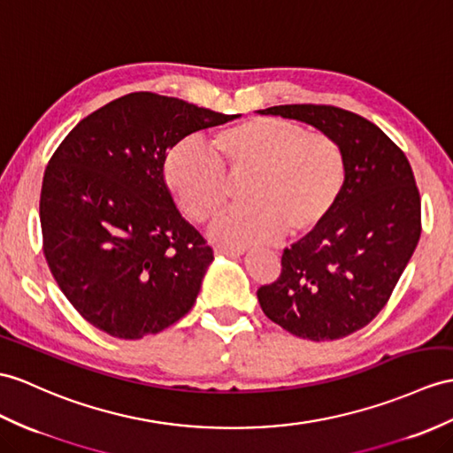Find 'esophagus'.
Here are the masks:
<instances>
[{
    "mask_svg": "<svg viewBox=\"0 0 453 453\" xmlns=\"http://www.w3.org/2000/svg\"><path fill=\"white\" fill-rule=\"evenodd\" d=\"M215 256H225V257L240 259V257H242V251H238V250H228V248H215Z\"/></svg>",
    "mask_w": 453,
    "mask_h": 453,
    "instance_id": "obj_1",
    "label": "esophagus"
}]
</instances>
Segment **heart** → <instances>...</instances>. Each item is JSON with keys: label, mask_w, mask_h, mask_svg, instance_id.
Listing matches in <instances>:
<instances>
[{"label": "heart", "mask_w": 453, "mask_h": 453, "mask_svg": "<svg viewBox=\"0 0 453 453\" xmlns=\"http://www.w3.org/2000/svg\"><path fill=\"white\" fill-rule=\"evenodd\" d=\"M213 157L182 143L165 161V184L194 223H209L226 203V179L248 180L240 190L246 207L220 217L211 238L246 248L277 238H303L333 215L346 186V159L323 132H305L284 119L256 117L217 130Z\"/></svg>", "instance_id": "1"}]
</instances>
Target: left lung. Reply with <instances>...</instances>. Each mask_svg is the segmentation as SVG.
<instances>
[{
	"label": "left lung",
	"mask_w": 453,
	"mask_h": 453,
	"mask_svg": "<svg viewBox=\"0 0 453 453\" xmlns=\"http://www.w3.org/2000/svg\"><path fill=\"white\" fill-rule=\"evenodd\" d=\"M257 113L311 125L346 159L333 215L284 250L280 277L257 290L261 310L294 336L344 338L379 315L417 248L421 197L411 165L377 125L346 109L303 104Z\"/></svg>",
	"instance_id": "8db88e82"
}]
</instances>
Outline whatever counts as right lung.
<instances>
[{
	"mask_svg": "<svg viewBox=\"0 0 453 453\" xmlns=\"http://www.w3.org/2000/svg\"><path fill=\"white\" fill-rule=\"evenodd\" d=\"M236 117L134 92L61 142L42 184L43 253L88 323L138 340L192 310L213 250L176 209L165 161L186 136Z\"/></svg>",
	"mask_w": 453,
	"mask_h": 453,
	"instance_id": "obj_1",
	"label": "right lung"
}]
</instances>
